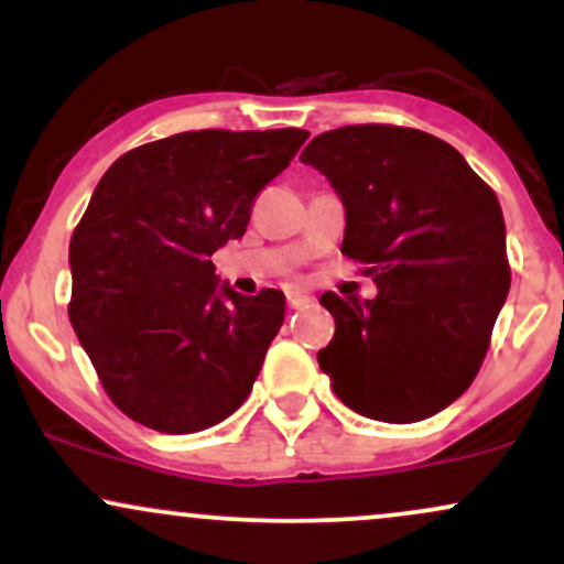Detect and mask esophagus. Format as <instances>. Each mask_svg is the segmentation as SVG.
Listing matches in <instances>:
<instances>
[{
  "label": "esophagus",
  "instance_id": "obj_1",
  "mask_svg": "<svg viewBox=\"0 0 564 564\" xmlns=\"http://www.w3.org/2000/svg\"><path fill=\"white\" fill-rule=\"evenodd\" d=\"M286 302H289V310H304L310 307V296L307 294H300V291H289L286 294Z\"/></svg>",
  "mask_w": 564,
  "mask_h": 564
}]
</instances>
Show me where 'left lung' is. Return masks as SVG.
I'll list each match as a JSON object with an SVG mask.
<instances>
[{"instance_id":"left-lung-1","label":"left lung","mask_w":564,"mask_h":564,"mask_svg":"<svg viewBox=\"0 0 564 564\" xmlns=\"http://www.w3.org/2000/svg\"><path fill=\"white\" fill-rule=\"evenodd\" d=\"M302 164L341 198V254L366 262L377 283L366 302L321 296L336 321L318 352L323 373L360 416H435L477 377L509 294L496 193L456 148L405 127L332 129L304 148Z\"/></svg>"}]
</instances>
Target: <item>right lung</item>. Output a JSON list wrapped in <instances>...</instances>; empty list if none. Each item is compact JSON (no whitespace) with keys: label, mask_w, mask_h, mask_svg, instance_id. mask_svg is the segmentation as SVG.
Segmentation results:
<instances>
[{"label":"right lung","mask_w":564,"mask_h":564,"mask_svg":"<svg viewBox=\"0 0 564 564\" xmlns=\"http://www.w3.org/2000/svg\"><path fill=\"white\" fill-rule=\"evenodd\" d=\"M307 138L200 129L134 148L102 174L70 238L68 315L129 419L187 435L249 398L286 300L238 294L209 257L243 236L254 196Z\"/></svg>","instance_id":"add662e5"}]
</instances>
